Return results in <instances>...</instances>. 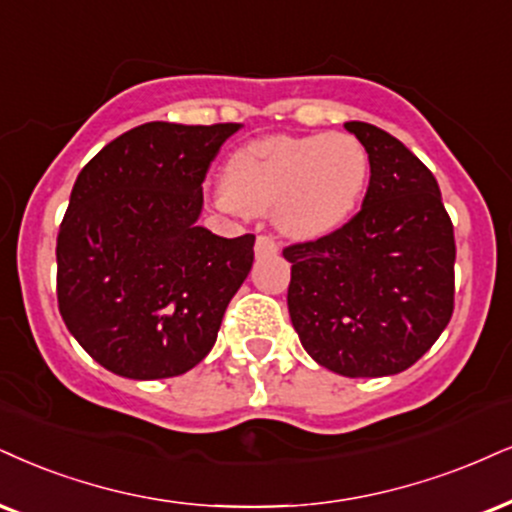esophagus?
<instances>
[{"mask_svg":"<svg viewBox=\"0 0 512 512\" xmlns=\"http://www.w3.org/2000/svg\"><path fill=\"white\" fill-rule=\"evenodd\" d=\"M254 251H256L258 258H261V256H273V254H277V242H275L273 237H268V235H258Z\"/></svg>","mask_w":512,"mask_h":512,"instance_id":"34e87169","label":"esophagus"}]
</instances>
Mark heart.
<instances>
[{
    "label": "heart",
    "mask_w": 512,
    "mask_h": 512,
    "mask_svg": "<svg viewBox=\"0 0 512 512\" xmlns=\"http://www.w3.org/2000/svg\"><path fill=\"white\" fill-rule=\"evenodd\" d=\"M370 156L349 132L273 135L227 156L216 204L225 213H268L282 235L318 239L361 204Z\"/></svg>",
    "instance_id": "obj_1"
}]
</instances>
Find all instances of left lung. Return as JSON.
Here are the masks:
<instances>
[{
  "label": "left lung",
  "mask_w": 512,
  "mask_h": 512,
  "mask_svg": "<svg viewBox=\"0 0 512 512\" xmlns=\"http://www.w3.org/2000/svg\"><path fill=\"white\" fill-rule=\"evenodd\" d=\"M368 149L361 211L292 244L289 318L308 356L344 377H384L430 351L453 313V225L434 175L406 144L349 121Z\"/></svg>",
  "instance_id": "left-lung-1"
}]
</instances>
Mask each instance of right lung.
Wrapping results in <instances>:
<instances>
[{"instance_id": "add662e5", "label": "right lung", "mask_w": 512, "mask_h": 512, "mask_svg": "<svg viewBox=\"0 0 512 512\" xmlns=\"http://www.w3.org/2000/svg\"><path fill=\"white\" fill-rule=\"evenodd\" d=\"M239 123H144L80 170L56 239V296L68 332L130 380L192 370L254 263V235L197 225L201 182Z\"/></svg>"}]
</instances>
